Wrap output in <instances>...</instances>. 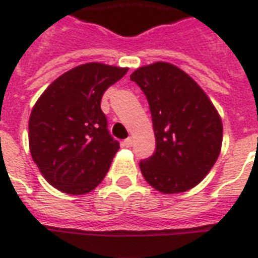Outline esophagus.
<instances>
[{
  "label": "esophagus",
  "instance_id": "esophagus-1",
  "mask_svg": "<svg viewBox=\"0 0 258 258\" xmlns=\"http://www.w3.org/2000/svg\"><path fill=\"white\" fill-rule=\"evenodd\" d=\"M123 145H124L125 147H131V146L134 145V139L131 137L127 138V139H125V141L123 142Z\"/></svg>",
  "mask_w": 258,
  "mask_h": 258
}]
</instances>
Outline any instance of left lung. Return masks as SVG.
<instances>
[{"instance_id":"obj_1","label":"left lung","mask_w":258,"mask_h":258,"mask_svg":"<svg viewBox=\"0 0 258 258\" xmlns=\"http://www.w3.org/2000/svg\"><path fill=\"white\" fill-rule=\"evenodd\" d=\"M130 79L145 92L157 149L139 167L150 186L163 194L187 191L204 179L222 146V120L205 91L186 72L157 61Z\"/></svg>"}]
</instances>
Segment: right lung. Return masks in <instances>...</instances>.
<instances>
[{
    "instance_id": "1",
    "label": "right lung",
    "mask_w": 258,
    "mask_h": 258,
    "mask_svg": "<svg viewBox=\"0 0 258 258\" xmlns=\"http://www.w3.org/2000/svg\"><path fill=\"white\" fill-rule=\"evenodd\" d=\"M128 68L87 62L57 78L29 117V149L48 183L82 196L105 176L119 142L109 135L100 108L103 93Z\"/></svg>"
}]
</instances>
